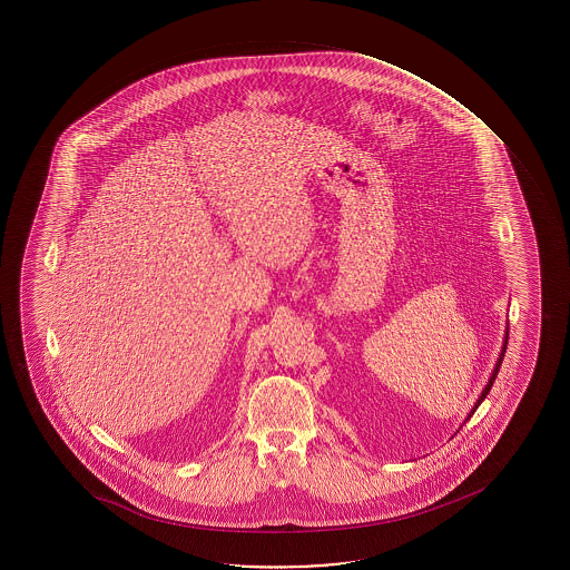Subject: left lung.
<instances>
[{
	"label": "left lung",
	"mask_w": 570,
	"mask_h": 570,
	"mask_svg": "<svg viewBox=\"0 0 570 570\" xmlns=\"http://www.w3.org/2000/svg\"><path fill=\"white\" fill-rule=\"evenodd\" d=\"M505 347H508V334H505V341H504V347H502V354H500V360H498L497 366H494V373H492L491 380H489V384H487V387H484L483 393H481V397H479L478 403H475V409H478L481 403H483L484 397L489 395V392H491L492 384H494V380H497L498 371H500V365H502V361H504V354H505ZM475 409L471 411V414L475 413ZM468 416V419H471Z\"/></svg>",
	"instance_id": "obj_1"
}]
</instances>
